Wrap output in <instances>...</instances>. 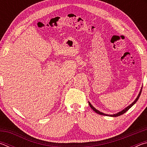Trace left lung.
Listing matches in <instances>:
<instances>
[{
	"label": "left lung",
	"instance_id": "left-lung-1",
	"mask_svg": "<svg viewBox=\"0 0 147 147\" xmlns=\"http://www.w3.org/2000/svg\"><path fill=\"white\" fill-rule=\"evenodd\" d=\"M141 91H142V89H141V91H140V92H139V94H138V97L136 98V99L135 100H134V102H133L132 103H131L130 106H128V107H126V108L124 109H123V111H120V112H119V113H116V114H113V115H107V114H104V113H102V112H100V111H99L98 110H97V109H96L95 108H94V107L91 105V104H90V102H89V106H90V107H91V108L93 109V110L94 111H95V112L96 113H98V114H99V115H108V116H111V117H118V116H120V115H123V114H124V113H126V111H127L129 109H130L131 106H132L134 104H136V102L137 101H138V100L139 99V96H140V95H141Z\"/></svg>",
	"mask_w": 147,
	"mask_h": 147
}]
</instances>
